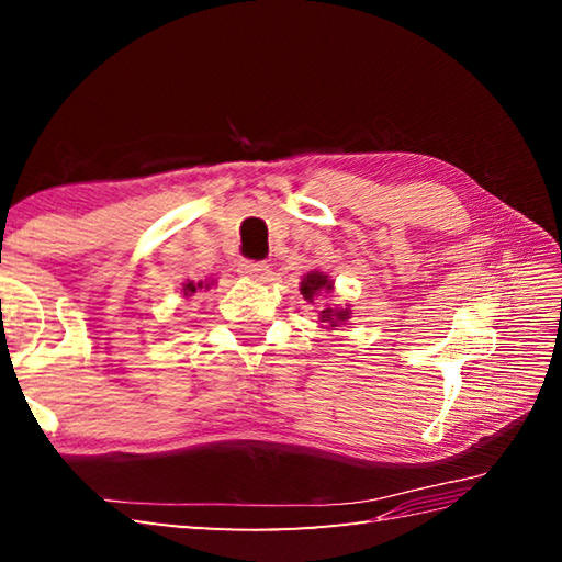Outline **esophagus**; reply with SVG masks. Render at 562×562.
<instances>
[{
  "label": "esophagus",
  "instance_id": "34e87169",
  "mask_svg": "<svg viewBox=\"0 0 562 562\" xmlns=\"http://www.w3.org/2000/svg\"><path fill=\"white\" fill-rule=\"evenodd\" d=\"M238 272H241L244 278H250V280H258V282H262V280H268L270 268L266 266V262H248V260H244L241 266H238Z\"/></svg>",
  "mask_w": 562,
  "mask_h": 562
}]
</instances>
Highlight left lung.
<instances>
[{
    "mask_svg": "<svg viewBox=\"0 0 562 562\" xmlns=\"http://www.w3.org/2000/svg\"><path fill=\"white\" fill-rule=\"evenodd\" d=\"M333 290H336V284H333L328 274L321 272V270H308L300 282V292L304 294L306 302H316L321 294H333ZM350 316H352V308L348 304H345V306H324V312L318 314V321H321V328L336 330Z\"/></svg>",
    "mask_w": 562,
    "mask_h": 562,
    "instance_id": "left-lung-1",
    "label": "left lung"
}]
</instances>
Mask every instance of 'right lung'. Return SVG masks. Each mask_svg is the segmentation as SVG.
<instances>
[{
    "instance_id": "obj_1",
    "label": "right lung",
    "mask_w": 562,
    "mask_h": 562,
    "mask_svg": "<svg viewBox=\"0 0 562 562\" xmlns=\"http://www.w3.org/2000/svg\"><path fill=\"white\" fill-rule=\"evenodd\" d=\"M212 284H214V280H198V282L195 280H186L181 292H183V296H193L195 292H202V290L207 292Z\"/></svg>"
}]
</instances>
